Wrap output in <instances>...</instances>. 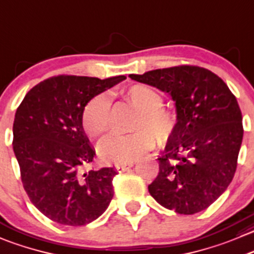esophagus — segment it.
<instances>
[{"label": "esophagus", "instance_id": "1", "mask_svg": "<svg viewBox=\"0 0 254 254\" xmlns=\"http://www.w3.org/2000/svg\"><path fill=\"white\" fill-rule=\"evenodd\" d=\"M131 166H134V162H130V164H117L115 165V169H117L119 172H124Z\"/></svg>", "mask_w": 254, "mask_h": 254}]
</instances>
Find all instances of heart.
I'll return each mask as SVG.
<instances>
[{"label":"heart","mask_w":254,"mask_h":254,"mask_svg":"<svg viewBox=\"0 0 254 254\" xmlns=\"http://www.w3.org/2000/svg\"><path fill=\"white\" fill-rule=\"evenodd\" d=\"M125 100L139 110L129 135L105 137L99 144L103 161L113 164H130L154 149L157 137L164 145L172 139L179 129L180 118L175 110L162 107V97L150 87L135 84L124 94ZM82 123L89 137H99L109 130L110 102L105 94L95 95L83 110Z\"/></svg>","instance_id":"obj_1"}]
</instances>
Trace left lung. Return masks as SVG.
Returning <instances> with one entry per match:
<instances>
[{"instance_id": "1", "label": "left lung", "mask_w": 254, "mask_h": 254, "mask_svg": "<svg viewBox=\"0 0 254 254\" xmlns=\"http://www.w3.org/2000/svg\"><path fill=\"white\" fill-rule=\"evenodd\" d=\"M169 93L179 129L159 157V175L149 192L167 210L193 215L206 210L235 176L243 139L237 99L218 75L196 65L130 74Z\"/></svg>"}]
</instances>
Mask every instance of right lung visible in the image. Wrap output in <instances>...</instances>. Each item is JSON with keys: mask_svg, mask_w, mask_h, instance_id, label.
<instances>
[{"mask_svg": "<svg viewBox=\"0 0 254 254\" xmlns=\"http://www.w3.org/2000/svg\"><path fill=\"white\" fill-rule=\"evenodd\" d=\"M125 75L99 79L58 75L32 88L17 108L13 151L31 202L49 220L84 226L112 201L113 167L84 172L95 151L83 129L85 105Z\"/></svg>", "mask_w": 254, "mask_h": 254, "instance_id": "right-lung-1", "label": "right lung"}]
</instances>
